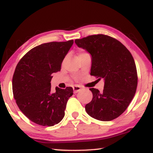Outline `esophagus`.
<instances>
[{
	"mask_svg": "<svg viewBox=\"0 0 153 153\" xmlns=\"http://www.w3.org/2000/svg\"><path fill=\"white\" fill-rule=\"evenodd\" d=\"M73 89H74V92L75 93V94H76V93L79 92L80 90H82V88L80 87L79 86H77V85L76 86H76H74L73 87Z\"/></svg>",
	"mask_w": 153,
	"mask_h": 153,
	"instance_id": "esophagus-1",
	"label": "esophagus"
}]
</instances>
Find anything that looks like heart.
<instances>
[{
  "mask_svg": "<svg viewBox=\"0 0 153 153\" xmlns=\"http://www.w3.org/2000/svg\"><path fill=\"white\" fill-rule=\"evenodd\" d=\"M82 54H84V53H82Z\"/></svg>",
  "mask_w": 153,
  "mask_h": 153,
  "instance_id": "1",
  "label": "heart"
}]
</instances>
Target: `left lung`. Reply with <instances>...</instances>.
<instances>
[{
	"mask_svg": "<svg viewBox=\"0 0 153 153\" xmlns=\"http://www.w3.org/2000/svg\"><path fill=\"white\" fill-rule=\"evenodd\" d=\"M75 43L91 55L90 75L105 80L102 92L90 89L93 97L85 106L87 113L100 121L116 119L126 110L136 91L138 76L132 55L120 41L107 35L89 36Z\"/></svg>",
	"mask_w": 153,
	"mask_h": 153,
	"instance_id": "obj_1",
	"label": "left lung"
}]
</instances>
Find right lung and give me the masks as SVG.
<instances>
[{"instance_id":"1","label":"right lung","mask_w":153,"mask_h":153,"mask_svg":"<svg viewBox=\"0 0 153 153\" xmlns=\"http://www.w3.org/2000/svg\"><path fill=\"white\" fill-rule=\"evenodd\" d=\"M74 44L51 42L31 49L17 65L13 77V92L21 111L33 123L53 126L65 116L73 88L56 87L52 92V74L61 71L65 56Z\"/></svg>"}]
</instances>
